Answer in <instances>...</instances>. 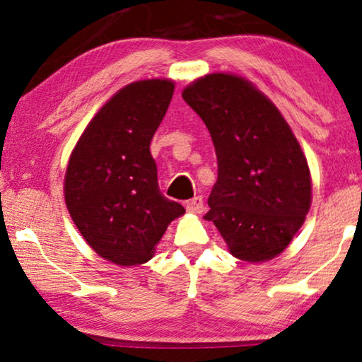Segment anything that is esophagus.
I'll return each mask as SVG.
<instances>
[{
  "mask_svg": "<svg viewBox=\"0 0 362 362\" xmlns=\"http://www.w3.org/2000/svg\"><path fill=\"white\" fill-rule=\"evenodd\" d=\"M185 206H187V211H190V213H202L203 211V198L202 197L192 198V200H188L185 203Z\"/></svg>",
  "mask_w": 362,
  "mask_h": 362,
  "instance_id": "34e87169",
  "label": "esophagus"
}]
</instances>
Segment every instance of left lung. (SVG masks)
<instances>
[{
	"mask_svg": "<svg viewBox=\"0 0 362 362\" xmlns=\"http://www.w3.org/2000/svg\"><path fill=\"white\" fill-rule=\"evenodd\" d=\"M182 98L210 131L218 159L205 220L241 261L279 256L312 203L307 159L287 121L251 81L231 74L205 75Z\"/></svg>",
	"mask_w": 362,
	"mask_h": 362,
	"instance_id": "obj_1",
	"label": "left lung"
}]
</instances>
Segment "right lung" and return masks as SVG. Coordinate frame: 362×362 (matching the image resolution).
<instances>
[{"mask_svg": "<svg viewBox=\"0 0 362 362\" xmlns=\"http://www.w3.org/2000/svg\"><path fill=\"white\" fill-rule=\"evenodd\" d=\"M174 95L172 80L121 88L86 126L65 172V203L91 249L118 266L149 261L169 223L185 213L157 183L151 141Z\"/></svg>", "mask_w": 362, "mask_h": 362, "instance_id": "obj_1", "label": "right lung"}]
</instances>
